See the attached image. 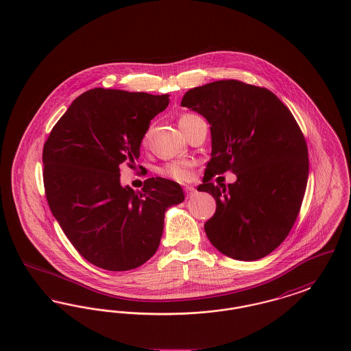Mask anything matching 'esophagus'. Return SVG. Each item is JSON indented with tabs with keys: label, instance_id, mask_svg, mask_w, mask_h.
Returning a JSON list of instances; mask_svg holds the SVG:
<instances>
[{
	"label": "esophagus",
	"instance_id": "1",
	"mask_svg": "<svg viewBox=\"0 0 351 351\" xmlns=\"http://www.w3.org/2000/svg\"><path fill=\"white\" fill-rule=\"evenodd\" d=\"M184 191H185V195L189 197V196H193L195 193H196V188H193L192 185H186L185 188H184Z\"/></svg>",
	"mask_w": 351,
	"mask_h": 351
}]
</instances>
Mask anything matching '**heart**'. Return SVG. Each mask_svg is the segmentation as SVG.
Here are the masks:
<instances>
[{
    "mask_svg": "<svg viewBox=\"0 0 351 351\" xmlns=\"http://www.w3.org/2000/svg\"><path fill=\"white\" fill-rule=\"evenodd\" d=\"M197 117L193 114H183L179 118V126L183 128L186 122H189L192 118ZM145 142V138H143ZM159 175L176 180V182H188L192 176V162L189 160H178V162H171L165 165L163 167L158 169Z\"/></svg>",
    "mask_w": 351,
    "mask_h": 351,
    "instance_id": "heart-1",
    "label": "heart"
}]
</instances>
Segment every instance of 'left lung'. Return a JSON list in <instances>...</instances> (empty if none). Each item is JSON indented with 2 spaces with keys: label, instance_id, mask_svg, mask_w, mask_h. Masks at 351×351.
I'll return each instance as SVG.
<instances>
[{
  "label": "left lung",
  "instance_id": "8db88e82",
  "mask_svg": "<svg viewBox=\"0 0 351 351\" xmlns=\"http://www.w3.org/2000/svg\"><path fill=\"white\" fill-rule=\"evenodd\" d=\"M182 106L210 125L212 159L197 186L217 204L206 237L237 261L266 256L291 232L308 182V147L296 119L271 90L238 80L189 89ZM226 170L236 183L215 186L211 179Z\"/></svg>",
  "mask_w": 351,
  "mask_h": 351
}]
</instances>
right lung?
I'll return each mask as SVG.
<instances>
[{
	"mask_svg": "<svg viewBox=\"0 0 351 351\" xmlns=\"http://www.w3.org/2000/svg\"><path fill=\"white\" fill-rule=\"evenodd\" d=\"M169 95L95 88L79 96L43 147V182L51 212L88 262L128 271L158 250L168 208L184 201L180 184L150 178L134 192L119 166L135 165L150 119Z\"/></svg>",
	"mask_w": 351,
	"mask_h": 351,
	"instance_id": "1",
	"label": "right lung"
}]
</instances>
